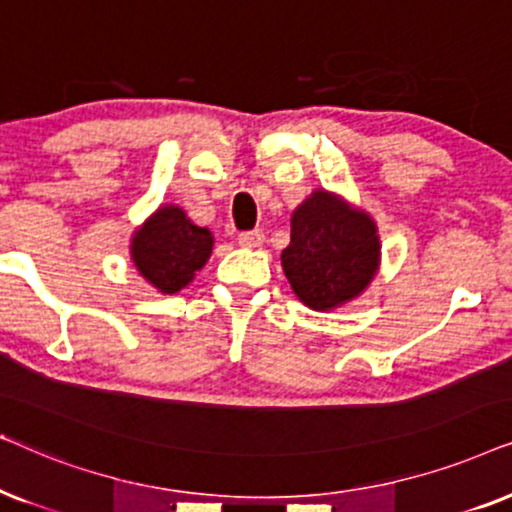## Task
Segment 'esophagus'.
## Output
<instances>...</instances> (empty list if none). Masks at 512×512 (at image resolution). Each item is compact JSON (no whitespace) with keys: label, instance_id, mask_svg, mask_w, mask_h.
Instances as JSON below:
<instances>
[{"label":"esophagus","instance_id":"1","mask_svg":"<svg viewBox=\"0 0 512 512\" xmlns=\"http://www.w3.org/2000/svg\"><path fill=\"white\" fill-rule=\"evenodd\" d=\"M262 241H264V234L260 229L243 231V234H238V243H241L243 248H257V245H262Z\"/></svg>","mask_w":512,"mask_h":512}]
</instances>
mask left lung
Here are the masks:
<instances>
[{"label":"left lung","mask_w":512,"mask_h":512,"mask_svg":"<svg viewBox=\"0 0 512 512\" xmlns=\"http://www.w3.org/2000/svg\"><path fill=\"white\" fill-rule=\"evenodd\" d=\"M377 224L337 194L316 189L290 220L281 264L295 295L313 311L337 309L363 292L379 269Z\"/></svg>","instance_id":"8db88e82"}]
</instances>
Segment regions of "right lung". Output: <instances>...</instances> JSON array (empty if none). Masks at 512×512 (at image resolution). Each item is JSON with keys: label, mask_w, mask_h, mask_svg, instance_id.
I'll list each match as a JSON object with an SVG mask.
<instances>
[{"label": "right lung", "mask_w": 512, "mask_h": 512, "mask_svg": "<svg viewBox=\"0 0 512 512\" xmlns=\"http://www.w3.org/2000/svg\"><path fill=\"white\" fill-rule=\"evenodd\" d=\"M210 252L213 234L206 227H196L177 206H161L131 241L135 269L163 295H175L192 283Z\"/></svg>", "instance_id": "obj_1"}]
</instances>
